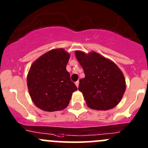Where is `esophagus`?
<instances>
[{"mask_svg":"<svg viewBox=\"0 0 148 148\" xmlns=\"http://www.w3.org/2000/svg\"><path fill=\"white\" fill-rule=\"evenodd\" d=\"M75 85L77 86V87H78V85H79V81H76L75 83Z\"/></svg>","mask_w":148,"mask_h":148,"instance_id":"obj_1","label":"esophagus"}]
</instances>
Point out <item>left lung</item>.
Listing matches in <instances>:
<instances>
[{
	"label": "left lung",
	"mask_w": 148,
	"mask_h": 148,
	"mask_svg": "<svg viewBox=\"0 0 148 148\" xmlns=\"http://www.w3.org/2000/svg\"><path fill=\"white\" fill-rule=\"evenodd\" d=\"M75 57L84 71L78 90L91 109L108 110L117 106L126 89L124 75L117 65L101 55L76 51Z\"/></svg>",
	"instance_id": "left-lung-1"
}]
</instances>
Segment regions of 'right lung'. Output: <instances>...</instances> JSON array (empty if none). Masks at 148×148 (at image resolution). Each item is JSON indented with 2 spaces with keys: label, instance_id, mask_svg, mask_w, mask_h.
Returning a JSON list of instances; mask_svg holds the SVG:
<instances>
[{
  "label": "right lung",
  "instance_id": "1",
  "mask_svg": "<svg viewBox=\"0 0 148 148\" xmlns=\"http://www.w3.org/2000/svg\"><path fill=\"white\" fill-rule=\"evenodd\" d=\"M70 54L63 48L53 49L30 66L27 85L34 104L48 112L62 110L68 106L77 88L71 81L66 65Z\"/></svg>",
  "mask_w": 148,
  "mask_h": 148
}]
</instances>
